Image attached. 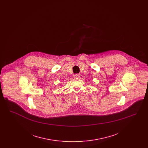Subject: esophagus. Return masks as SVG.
I'll list each match as a JSON object with an SVG mask.
<instances>
[{"mask_svg": "<svg viewBox=\"0 0 148 148\" xmlns=\"http://www.w3.org/2000/svg\"><path fill=\"white\" fill-rule=\"evenodd\" d=\"M74 77H75V78H79V77H80V74H75L74 75Z\"/></svg>", "mask_w": 148, "mask_h": 148, "instance_id": "1", "label": "esophagus"}]
</instances>
